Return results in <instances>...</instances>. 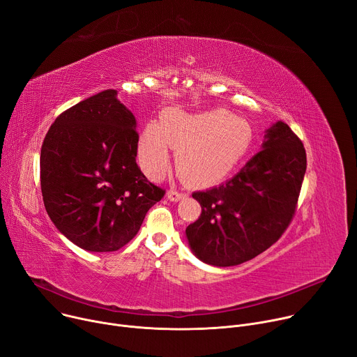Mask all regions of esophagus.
<instances>
[{"instance_id": "1", "label": "esophagus", "mask_w": 357, "mask_h": 357, "mask_svg": "<svg viewBox=\"0 0 357 357\" xmlns=\"http://www.w3.org/2000/svg\"><path fill=\"white\" fill-rule=\"evenodd\" d=\"M185 197H186V193L178 192V190H175V189H171V190H168V193H167V198H168L171 202H178V201H181L182 198H185Z\"/></svg>"}]
</instances>
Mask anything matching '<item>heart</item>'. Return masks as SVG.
Listing matches in <instances>:
<instances>
[{"label":"heart","instance_id":"1","mask_svg":"<svg viewBox=\"0 0 357 357\" xmlns=\"http://www.w3.org/2000/svg\"><path fill=\"white\" fill-rule=\"evenodd\" d=\"M253 139L243 118L226 109L186 114L165 112L159 123H148L138 139V160L151 179H159L176 149V169L188 181L209 183L229 174L246 155Z\"/></svg>","mask_w":357,"mask_h":357}]
</instances>
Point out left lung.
<instances>
[{"label":"left lung","instance_id":"1","mask_svg":"<svg viewBox=\"0 0 357 357\" xmlns=\"http://www.w3.org/2000/svg\"><path fill=\"white\" fill-rule=\"evenodd\" d=\"M306 152L301 139L282 121L266 131L262 151L231 179L193 199L202 206L185 234L199 261L212 266H236L272 246L294 218Z\"/></svg>","mask_w":357,"mask_h":357}]
</instances>
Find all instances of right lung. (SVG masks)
I'll list each match as a JSON object with an SVG mask.
<instances>
[{
	"label": "right lung",
	"mask_w": 357,
	"mask_h": 357,
	"mask_svg": "<svg viewBox=\"0 0 357 357\" xmlns=\"http://www.w3.org/2000/svg\"><path fill=\"white\" fill-rule=\"evenodd\" d=\"M137 119L105 89L62 112L41 148V192L55 228L88 252H114L165 190L137 165Z\"/></svg>",
	"instance_id": "right-lung-1"
}]
</instances>
